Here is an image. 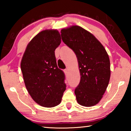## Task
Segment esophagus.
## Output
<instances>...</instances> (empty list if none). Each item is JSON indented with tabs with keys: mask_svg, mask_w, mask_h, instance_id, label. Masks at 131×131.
<instances>
[{
	"mask_svg": "<svg viewBox=\"0 0 131 131\" xmlns=\"http://www.w3.org/2000/svg\"><path fill=\"white\" fill-rule=\"evenodd\" d=\"M64 73H65V74L66 75H68V69H65V70H64Z\"/></svg>",
	"mask_w": 131,
	"mask_h": 131,
	"instance_id": "obj_1",
	"label": "esophagus"
}]
</instances>
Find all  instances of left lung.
<instances>
[{"label": "left lung", "mask_w": 131, "mask_h": 131, "mask_svg": "<svg viewBox=\"0 0 131 131\" xmlns=\"http://www.w3.org/2000/svg\"><path fill=\"white\" fill-rule=\"evenodd\" d=\"M61 33L63 42L73 50L78 60L81 79L74 90L77 102L86 107L96 105L110 80L107 53L94 35L80 26L63 29Z\"/></svg>", "instance_id": "8db88e82"}]
</instances>
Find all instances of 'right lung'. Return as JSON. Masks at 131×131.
<instances>
[{"mask_svg": "<svg viewBox=\"0 0 131 131\" xmlns=\"http://www.w3.org/2000/svg\"><path fill=\"white\" fill-rule=\"evenodd\" d=\"M57 30H45L32 39L21 62L24 83L34 101L45 107L61 103L66 90L65 76L58 68L55 50L61 44Z\"/></svg>", "mask_w": 131, "mask_h": 131, "instance_id": "obj_1", "label": "right lung"}]
</instances>
